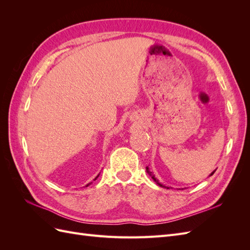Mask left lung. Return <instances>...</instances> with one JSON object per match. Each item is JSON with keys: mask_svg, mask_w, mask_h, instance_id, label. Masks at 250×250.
Listing matches in <instances>:
<instances>
[{"mask_svg": "<svg viewBox=\"0 0 250 250\" xmlns=\"http://www.w3.org/2000/svg\"><path fill=\"white\" fill-rule=\"evenodd\" d=\"M146 170H147V173H149V175H150L151 177H152V179H153V180L155 181V183H156V184H157L158 186H161V187H164V188H166L165 186H163V185H161L160 183H158V180H157V179H156V178L154 177V175H153V174H152V172H150V171H149V168H148V167H146ZM214 173H215V171H214V172H211V173H210V175H209V176H211V175H213V174H214Z\"/></svg>", "mask_w": 250, "mask_h": 250, "instance_id": "left-lung-1", "label": "left lung"}]
</instances>
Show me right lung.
Here are the masks:
<instances>
[{
  "instance_id": "obj_1",
  "label": "right lung",
  "mask_w": 250,
  "mask_h": 250,
  "mask_svg": "<svg viewBox=\"0 0 250 250\" xmlns=\"http://www.w3.org/2000/svg\"><path fill=\"white\" fill-rule=\"evenodd\" d=\"M98 176H99V175H98ZM98 176H97V177H96V178H95V180H96V179H97V178H98ZM88 185H89V184H88ZM88 185H87V186H88ZM87 186H86V187H87Z\"/></svg>"
}]
</instances>
